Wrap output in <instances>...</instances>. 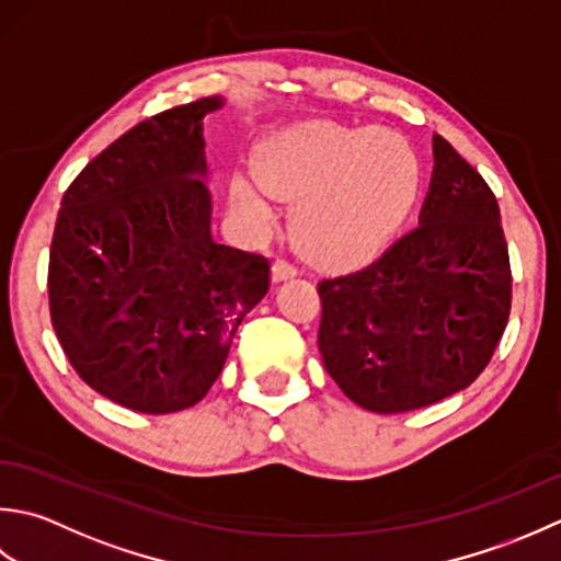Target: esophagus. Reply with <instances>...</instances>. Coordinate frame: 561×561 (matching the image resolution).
<instances>
[{"instance_id": "obj_1", "label": "esophagus", "mask_w": 561, "mask_h": 561, "mask_svg": "<svg viewBox=\"0 0 561 561\" xmlns=\"http://www.w3.org/2000/svg\"><path fill=\"white\" fill-rule=\"evenodd\" d=\"M297 273H300V271H297V266L290 264V261H276V264H273V268H271V278H273V283H280V280L295 278Z\"/></svg>"}]
</instances>
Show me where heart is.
<instances>
[{"label":"heart","mask_w":561,"mask_h":561,"mask_svg":"<svg viewBox=\"0 0 561 561\" xmlns=\"http://www.w3.org/2000/svg\"><path fill=\"white\" fill-rule=\"evenodd\" d=\"M256 179L276 198L295 201L293 237L307 256L351 266L402 230L421 193V162L394 130L310 121L266 137ZM232 193L244 225L261 230L268 215L256 191L237 179Z\"/></svg>","instance_id":"heart-1"}]
</instances>
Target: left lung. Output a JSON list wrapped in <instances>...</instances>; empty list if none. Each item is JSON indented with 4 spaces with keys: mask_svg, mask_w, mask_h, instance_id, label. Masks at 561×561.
Masks as SVG:
<instances>
[{
    "mask_svg": "<svg viewBox=\"0 0 561 561\" xmlns=\"http://www.w3.org/2000/svg\"><path fill=\"white\" fill-rule=\"evenodd\" d=\"M319 353L358 407L399 414L472 385L511 312L508 247L486 181L433 135L419 227L356 273L317 285Z\"/></svg>",
    "mask_w": 561,
    "mask_h": 561,
    "instance_id": "obj_1",
    "label": "left lung"
}]
</instances>
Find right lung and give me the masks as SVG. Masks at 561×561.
<instances>
[{
    "instance_id": "obj_1",
    "label": "right lung",
    "mask_w": 561,
    "mask_h": 561,
    "mask_svg": "<svg viewBox=\"0 0 561 561\" xmlns=\"http://www.w3.org/2000/svg\"><path fill=\"white\" fill-rule=\"evenodd\" d=\"M205 96L137 123L65 191L48 293L79 377L140 414L208 394L242 319L268 293L264 256L215 242Z\"/></svg>"
}]
</instances>
